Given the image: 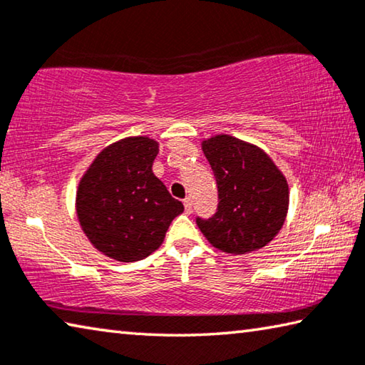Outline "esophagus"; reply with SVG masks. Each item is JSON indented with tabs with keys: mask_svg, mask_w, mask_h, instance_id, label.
I'll return each mask as SVG.
<instances>
[{
	"mask_svg": "<svg viewBox=\"0 0 365 365\" xmlns=\"http://www.w3.org/2000/svg\"><path fill=\"white\" fill-rule=\"evenodd\" d=\"M183 206H185V211H187V214H191V211H193V201H191V197H185Z\"/></svg>",
	"mask_w": 365,
	"mask_h": 365,
	"instance_id": "obj_1",
	"label": "esophagus"
}]
</instances>
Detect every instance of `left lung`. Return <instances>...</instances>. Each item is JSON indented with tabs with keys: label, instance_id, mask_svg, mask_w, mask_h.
<instances>
[{
	"label": "left lung",
	"instance_id": "left-lung-1",
	"mask_svg": "<svg viewBox=\"0 0 365 365\" xmlns=\"http://www.w3.org/2000/svg\"><path fill=\"white\" fill-rule=\"evenodd\" d=\"M217 183V209L196 224L209 243L230 255L267 245L288 211V183L262 150L230 135L202 143Z\"/></svg>",
	"mask_w": 365,
	"mask_h": 365
}]
</instances>
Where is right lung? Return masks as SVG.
Instances as JSON below:
<instances>
[{"mask_svg":"<svg viewBox=\"0 0 365 365\" xmlns=\"http://www.w3.org/2000/svg\"><path fill=\"white\" fill-rule=\"evenodd\" d=\"M158 143L146 137L117 141L103 150L77 191V214L86 237L103 255L120 262L156 251L183 205L153 174Z\"/></svg>","mask_w":365,"mask_h":365,"instance_id":"add662e5","label":"right lung"}]
</instances>
